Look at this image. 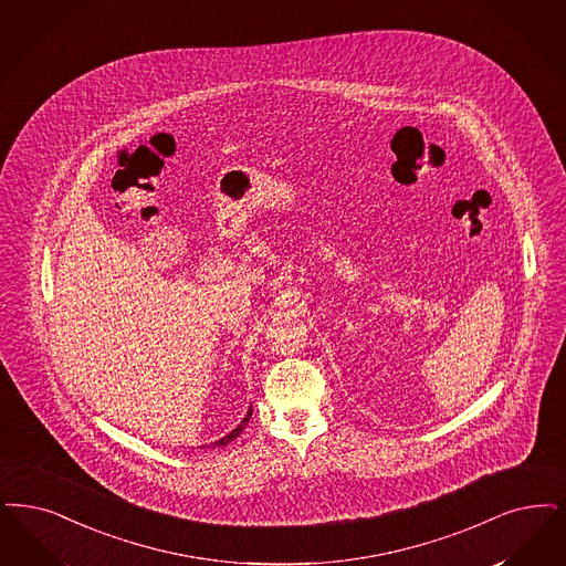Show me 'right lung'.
<instances>
[{"label": "right lung", "mask_w": 566, "mask_h": 566, "mask_svg": "<svg viewBox=\"0 0 566 566\" xmlns=\"http://www.w3.org/2000/svg\"><path fill=\"white\" fill-rule=\"evenodd\" d=\"M250 415H252V408H249V412H247V417L242 419V423L235 428V430L231 431V433H227V436H223L221 440H217L214 444H210V449H217V447H227L233 438H238L240 436V431L244 430L247 428V423H249Z\"/></svg>", "instance_id": "right-lung-1"}]
</instances>
